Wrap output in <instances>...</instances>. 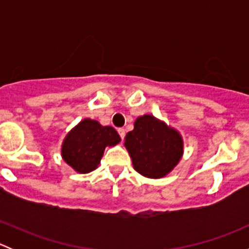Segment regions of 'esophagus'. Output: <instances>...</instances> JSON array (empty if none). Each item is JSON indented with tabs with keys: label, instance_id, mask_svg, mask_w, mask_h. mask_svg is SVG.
Wrapping results in <instances>:
<instances>
[{
	"label": "esophagus",
	"instance_id": "34e87169",
	"mask_svg": "<svg viewBox=\"0 0 249 249\" xmlns=\"http://www.w3.org/2000/svg\"><path fill=\"white\" fill-rule=\"evenodd\" d=\"M118 132H119V136H120V139H122V140H124V137H125V130L123 129V127H120V129H118Z\"/></svg>",
	"mask_w": 249,
	"mask_h": 249
}]
</instances>
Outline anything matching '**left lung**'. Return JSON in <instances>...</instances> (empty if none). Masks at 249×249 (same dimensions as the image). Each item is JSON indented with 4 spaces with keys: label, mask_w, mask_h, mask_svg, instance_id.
<instances>
[{
    "label": "left lung",
    "mask_w": 249,
    "mask_h": 249,
    "mask_svg": "<svg viewBox=\"0 0 249 249\" xmlns=\"http://www.w3.org/2000/svg\"><path fill=\"white\" fill-rule=\"evenodd\" d=\"M124 144L134 169L148 178L166 176L183 153L179 134L152 115H143L135 122L134 130L127 132Z\"/></svg>",
    "instance_id": "obj_1"
}]
</instances>
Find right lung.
<instances>
[{
  "label": "right lung",
  "instance_id": "add662e5",
  "mask_svg": "<svg viewBox=\"0 0 249 249\" xmlns=\"http://www.w3.org/2000/svg\"><path fill=\"white\" fill-rule=\"evenodd\" d=\"M119 142V135L112 126H102L96 120L85 119L65 139L62 158L77 172L88 173L96 169L107 145Z\"/></svg>",
  "mask_w": 249,
  "mask_h": 249
}]
</instances>
